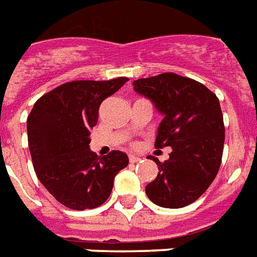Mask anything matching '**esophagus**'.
Returning <instances> with one entry per match:
<instances>
[{
  "label": "esophagus",
  "instance_id": "1",
  "mask_svg": "<svg viewBox=\"0 0 257 257\" xmlns=\"http://www.w3.org/2000/svg\"><path fill=\"white\" fill-rule=\"evenodd\" d=\"M138 161H141V157H139V156H135V154H131V156H129V163L135 164V163H138Z\"/></svg>",
  "mask_w": 257,
  "mask_h": 257
}]
</instances>
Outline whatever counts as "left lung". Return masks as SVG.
Masks as SVG:
<instances>
[{
  "mask_svg": "<svg viewBox=\"0 0 257 257\" xmlns=\"http://www.w3.org/2000/svg\"><path fill=\"white\" fill-rule=\"evenodd\" d=\"M134 89L164 114L154 146L172 147L164 163L153 157L159 174L147 184L146 195L167 209L193 203L221 166L225 128L218 98L202 83L172 72L138 79Z\"/></svg>",
  "mask_w": 257,
  "mask_h": 257,
  "instance_id": "left-lung-1",
  "label": "left lung"
}]
</instances>
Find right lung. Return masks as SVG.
Segmentation results:
<instances>
[{
  "instance_id": "1",
  "label": "right lung",
  "mask_w": 257,
  "mask_h": 257,
  "mask_svg": "<svg viewBox=\"0 0 257 257\" xmlns=\"http://www.w3.org/2000/svg\"><path fill=\"white\" fill-rule=\"evenodd\" d=\"M125 82L123 76L68 82L41 96L29 114L28 142L36 175L68 209L101 206L111 195L115 175L128 166L122 152L97 157L89 149L100 104Z\"/></svg>"
}]
</instances>
